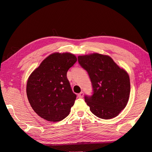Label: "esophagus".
Masks as SVG:
<instances>
[{"mask_svg":"<svg viewBox=\"0 0 152 152\" xmlns=\"http://www.w3.org/2000/svg\"><path fill=\"white\" fill-rule=\"evenodd\" d=\"M83 95H84V94H83V92H80V93H78V96L79 98H82Z\"/></svg>","mask_w":152,"mask_h":152,"instance_id":"34e87169","label":"esophagus"}]
</instances>
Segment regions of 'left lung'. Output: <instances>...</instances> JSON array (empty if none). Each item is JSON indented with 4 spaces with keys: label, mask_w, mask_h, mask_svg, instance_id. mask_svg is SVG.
Instances as JSON below:
<instances>
[{
    "label": "left lung",
    "mask_w": 152,
    "mask_h": 152,
    "mask_svg": "<svg viewBox=\"0 0 152 152\" xmlns=\"http://www.w3.org/2000/svg\"><path fill=\"white\" fill-rule=\"evenodd\" d=\"M79 64L88 72L93 94L85 96L90 110L96 117L114 118L127 105L130 95V79L127 71L112 58L97 53L78 57Z\"/></svg>",
    "instance_id": "obj_1"
}]
</instances>
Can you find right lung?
<instances>
[{
    "mask_svg": "<svg viewBox=\"0 0 152 152\" xmlns=\"http://www.w3.org/2000/svg\"><path fill=\"white\" fill-rule=\"evenodd\" d=\"M77 61L70 53H53L31 73L27 98L33 110L49 121H60L69 114L76 99L67 79V71Z\"/></svg>",
    "mask_w": 152,
    "mask_h": 152,
    "instance_id": "1",
    "label": "right lung"
}]
</instances>
